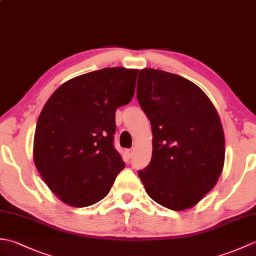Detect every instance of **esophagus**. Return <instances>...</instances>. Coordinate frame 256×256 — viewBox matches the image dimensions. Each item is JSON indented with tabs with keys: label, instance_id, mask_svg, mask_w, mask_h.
Masks as SVG:
<instances>
[{
	"label": "esophagus",
	"instance_id": "esophagus-1",
	"mask_svg": "<svg viewBox=\"0 0 256 256\" xmlns=\"http://www.w3.org/2000/svg\"><path fill=\"white\" fill-rule=\"evenodd\" d=\"M132 155H133V150H126V156H128V158H131Z\"/></svg>",
	"mask_w": 256,
	"mask_h": 256
}]
</instances>
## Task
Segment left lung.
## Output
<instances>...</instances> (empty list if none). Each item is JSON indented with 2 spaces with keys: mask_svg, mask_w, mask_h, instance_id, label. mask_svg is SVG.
Returning a JSON list of instances; mask_svg holds the SVG:
<instances>
[{
  "mask_svg": "<svg viewBox=\"0 0 256 256\" xmlns=\"http://www.w3.org/2000/svg\"><path fill=\"white\" fill-rule=\"evenodd\" d=\"M138 100L153 133L150 162L138 172L146 192L170 210L192 208L224 165V133L214 103L190 80L153 68L138 74Z\"/></svg>",
  "mask_w": 256,
  "mask_h": 256,
  "instance_id": "obj_1",
  "label": "left lung"
}]
</instances>
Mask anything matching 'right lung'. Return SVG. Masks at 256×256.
<instances>
[{"label": "right lung", "instance_id": "add662e5", "mask_svg": "<svg viewBox=\"0 0 256 256\" xmlns=\"http://www.w3.org/2000/svg\"><path fill=\"white\" fill-rule=\"evenodd\" d=\"M138 70L103 68L70 79L50 96L37 120L32 158L59 200L96 204L125 167L113 148L116 108L131 102Z\"/></svg>", "mask_w": 256, "mask_h": 256}]
</instances>
